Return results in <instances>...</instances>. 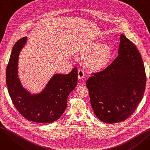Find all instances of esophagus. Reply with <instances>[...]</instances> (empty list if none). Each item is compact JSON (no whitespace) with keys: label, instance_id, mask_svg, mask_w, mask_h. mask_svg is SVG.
Here are the masks:
<instances>
[{"label":"esophagus","instance_id":"1","mask_svg":"<svg viewBox=\"0 0 150 150\" xmlns=\"http://www.w3.org/2000/svg\"><path fill=\"white\" fill-rule=\"evenodd\" d=\"M85 76V73H84V71L83 70H81V69H80L79 70H78V78H79L80 80L82 79L83 78H84Z\"/></svg>","mask_w":150,"mask_h":150}]
</instances>
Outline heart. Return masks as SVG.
<instances>
[{"label":"heart","instance_id":"obj_1","mask_svg":"<svg viewBox=\"0 0 150 150\" xmlns=\"http://www.w3.org/2000/svg\"><path fill=\"white\" fill-rule=\"evenodd\" d=\"M87 56H91L88 59V66L95 71L105 69L109 64L112 57V52L107 46L96 43L91 46L84 52Z\"/></svg>","mask_w":150,"mask_h":150}]
</instances>
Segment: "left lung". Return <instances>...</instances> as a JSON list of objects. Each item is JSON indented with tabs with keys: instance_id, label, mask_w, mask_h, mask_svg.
<instances>
[{
	"instance_id": "8db88e82",
	"label": "left lung",
	"mask_w": 150,
	"mask_h": 150,
	"mask_svg": "<svg viewBox=\"0 0 150 150\" xmlns=\"http://www.w3.org/2000/svg\"><path fill=\"white\" fill-rule=\"evenodd\" d=\"M119 55L104 70L92 73L86 82L91 104L98 119L114 123L127 120L142 100L146 74L136 45L120 36Z\"/></svg>"
}]
</instances>
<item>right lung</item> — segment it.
<instances>
[{"mask_svg":"<svg viewBox=\"0 0 150 150\" xmlns=\"http://www.w3.org/2000/svg\"><path fill=\"white\" fill-rule=\"evenodd\" d=\"M27 39L21 38L13 47L6 70L8 91L15 108L27 120L50 123L65 111L68 96L77 84L78 70L75 67L69 74L54 75L40 93L31 95L22 86L18 74L19 54Z\"/></svg>","mask_w":150,"mask_h":150,"instance_id":"1","label":"right lung"}]
</instances>
